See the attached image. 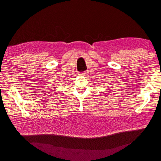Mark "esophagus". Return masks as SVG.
Returning <instances> with one entry per match:
<instances>
[{
  "mask_svg": "<svg viewBox=\"0 0 161 161\" xmlns=\"http://www.w3.org/2000/svg\"><path fill=\"white\" fill-rule=\"evenodd\" d=\"M87 73H88V71H84L82 73H81V74L82 75H86Z\"/></svg>",
  "mask_w": 161,
  "mask_h": 161,
  "instance_id": "34e87169",
  "label": "esophagus"
}]
</instances>
